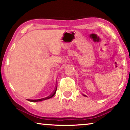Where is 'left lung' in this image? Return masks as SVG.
<instances>
[{"mask_svg": "<svg viewBox=\"0 0 130 130\" xmlns=\"http://www.w3.org/2000/svg\"><path fill=\"white\" fill-rule=\"evenodd\" d=\"M83 96H86V95H83Z\"/></svg>", "mask_w": 130, "mask_h": 130, "instance_id": "1", "label": "left lung"}]
</instances>
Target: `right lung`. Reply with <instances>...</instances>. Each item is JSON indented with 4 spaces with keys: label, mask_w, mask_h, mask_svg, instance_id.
I'll return each mask as SVG.
<instances>
[{
    "label": "right lung",
    "mask_w": 130,
    "mask_h": 130,
    "mask_svg": "<svg viewBox=\"0 0 130 130\" xmlns=\"http://www.w3.org/2000/svg\"><path fill=\"white\" fill-rule=\"evenodd\" d=\"M57 84L56 86V88H55V90L53 91V92L50 95L48 96V97L44 98H41V99H28V101H31V102H39V101H44V100H47V99H48L50 98H51L53 97L54 96L55 94L56 93L57 91Z\"/></svg>",
    "instance_id": "add662e5"
}]
</instances>
